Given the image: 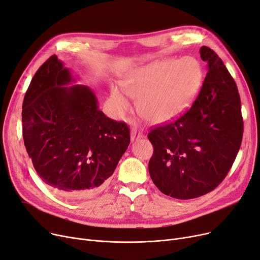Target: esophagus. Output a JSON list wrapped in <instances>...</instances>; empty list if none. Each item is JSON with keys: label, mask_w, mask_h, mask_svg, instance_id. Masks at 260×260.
I'll return each mask as SVG.
<instances>
[{"label": "esophagus", "mask_w": 260, "mask_h": 260, "mask_svg": "<svg viewBox=\"0 0 260 260\" xmlns=\"http://www.w3.org/2000/svg\"><path fill=\"white\" fill-rule=\"evenodd\" d=\"M142 137H143V134L140 133V132H138L137 129H133V131L131 132V140H132V141L138 140V139H140V138H142Z\"/></svg>", "instance_id": "34e87169"}]
</instances>
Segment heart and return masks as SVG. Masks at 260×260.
I'll list each match as a JSON object with an SVG mask.
<instances>
[{"instance_id": "obj_1", "label": "heart", "mask_w": 260, "mask_h": 260, "mask_svg": "<svg viewBox=\"0 0 260 260\" xmlns=\"http://www.w3.org/2000/svg\"><path fill=\"white\" fill-rule=\"evenodd\" d=\"M203 83L204 69L194 57L154 61L128 72L121 85H112L109 105L120 117L129 110L131 96L138 100V111L146 121L164 124L190 108Z\"/></svg>"}]
</instances>
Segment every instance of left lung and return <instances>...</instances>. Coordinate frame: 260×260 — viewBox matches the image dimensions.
Returning a JSON list of instances; mask_svg holds the SVG:
<instances>
[{
  "label": "left lung",
  "mask_w": 260,
  "mask_h": 260,
  "mask_svg": "<svg viewBox=\"0 0 260 260\" xmlns=\"http://www.w3.org/2000/svg\"><path fill=\"white\" fill-rule=\"evenodd\" d=\"M208 72L193 105L184 116L154 128L149 172L155 186L178 200L212 191L232 168L242 141L238 88L222 59L208 47L200 50Z\"/></svg>",
  "instance_id": "obj_1"
}]
</instances>
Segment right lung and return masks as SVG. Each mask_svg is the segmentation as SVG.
<instances>
[{
  "instance_id": "add662e5",
  "label": "right lung",
  "mask_w": 260,
  "mask_h": 260,
  "mask_svg": "<svg viewBox=\"0 0 260 260\" xmlns=\"http://www.w3.org/2000/svg\"><path fill=\"white\" fill-rule=\"evenodd\" d=\"M53 55L34 75L22 105L26 151L40 178L64 197L102 189L128 148L125 123L99 109L98 99Z\"/></svg>"
}]
</instances>
